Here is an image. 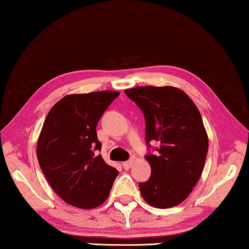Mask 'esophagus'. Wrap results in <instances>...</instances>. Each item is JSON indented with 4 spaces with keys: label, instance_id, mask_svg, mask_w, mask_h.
Segmentation results:
<instances>
[{
    "label": "esophagus",
    "instance_id": "obj_1",
    "mask_svg": "<svg viewBox=\"0 0 249 249\" xmlns=\"http://www.w3.org/2000/svg\"><path fill=\"white\" fill-rule=\"evenodd\" d=\"M133 163H135V159H130L128 160V161H124V163H122V166H124V169H130L133 166Z\"/></svg>",
    "mask_w": 249,
    "mask_h": 249
}]
</instances>
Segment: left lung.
<instances>
[{
	"mask_svg": "<svg viewBox=\"0 0 249 249\" xmlns=\"http://www.w3.org/2000/svg\"><path fill=\"white\" fill-rule=\"evenodd\" d=\"M124 93L143 112L146 142L159 141L148 154L151 176L139 183L141 196L156 208L177 206L199 180L208 151V137L200 112L182 90L175 87H137Z\"/></svg>",
	"mask_w": 249,
	"mask_h": 249,
	"instance_id": "8db88e82",
	"label": "left lung"
}]
</instances>
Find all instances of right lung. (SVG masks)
<instances>
[{
    "label": "right lung",
    "instance_id": "1",
    "mask_svg": "<svg viewBox=\"0 0 249 249\" xmlns=\"http://www.w3.org/2000/svg\"><path fill=\"white\" fill-rule=\"evenodd\" d=\"M119 92L69 94L50 110L37 140L40 167L56 195L69 205L91 209L109 197L116 168L101 155L97 124Z\"/></svg>",
    "mask_w": 249,
    "mask_h": 249
}]
</instances>
